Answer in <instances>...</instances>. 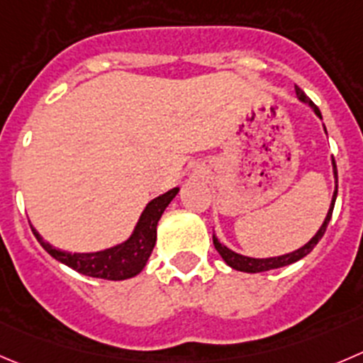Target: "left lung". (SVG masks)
Returning <instances> with one entry per match:
<instances>
[{
  "instance_id": "1",
  "label": "left lung",
  "mask_w": 363,
  "mask_h": 363,
  "mask_svg": "<svg viewBox=\"0 0 363 363\" xmlns=\"http://www.w3.org/2000/svg\"><path fill=\"white\" fill-rule=\"evenodd\" d=\"M296 94H298V98L301 99V101L308 103L310 106L313 108V112L317 113V116L323 119V116H320L319 108H317L315 105H313L312 101L308 99V96L305 94V92L301 91V89L296 85ZM324 132H326V128H324ZM333 162V174H335V192H333V199H331V205H330V210H328V216L326 219H324L323 226L319 228V231H317L315 235L312 237V240L310 242H306L305 246L299 247V250L292 251V253L289 255H283V257H274V258H250V257H242V255L239 253H233L231 250H228L226 246H223V244L217 240V237L213 235V246H216V250L219 251V255L223 257V260L226 262L228 265H230L231 269H237V271H242V272H264V271H271V269H278V267H285V265H291L294 264V262L301 260L303 257H306V255L310 253V251L313 250V247L317 246V242H319L320 239H323L324 231H326L328 228V223H330L331 219V213H333V206H335V199H337V189H339V179H337V164Z\"/></svg>"
}]
</instances>
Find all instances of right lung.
I'll use <instances>...</instances> for the list:
<instances>
[{
  "label": "right lung",
  "instance_id": "add662e5",
  "mask_svg": "<svg viewBox=\"0 0 363 363\" xmlns=\"http://www.w3.org/2000/svg\"><path fill=\"white\" fill-rule=\"evenodd\" d=\"M178 187L171 189L165 194L151 199L146 208H144L132 237L126 242L119 244V246L108 247V250L98 251V253H69V251L57 250L39 235V231L35 228H32V231L40 246L55 260L62 262L67 267L74 269V271L82 272L85 276L119 281V279L137 276L144 269L151 251H153L155 242H157L158 220H160L162 213L167 208L169 203L172 201V198L178 194Z\"/></svg>",
  "mask_w": 363,
  "mask_h": 363
}]
</instances>
